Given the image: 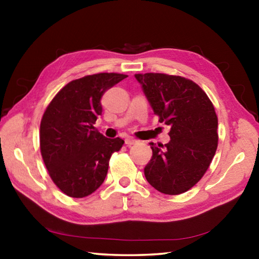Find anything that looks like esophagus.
Segmentation results:
<instances>
[{
	"instance_id": "34e87169",
	"label": "esophagus",
	"mask_w": 259,
	"mask_h": 259,
	"mask_svg": "<svg viewBox=\"0 0 259 259\" xmlns=\"http://www.w3.org/2000/svg\"><path fill=\"white\" fill-rule=\"evenodd\" d=\"M136 143H137V140H136V139H134V138H126L125 139V145L126 146H131V145H135V144Z\"/></svg>"
}]
</instances>
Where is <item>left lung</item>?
<instances>
[{"instance_id": "left-lung-1", "label": "left lung", "mask_w": 259, "mask_h": 259, "mask_svg": "<svg viewBox=\"0 0 259 259\" xmlns=\"http://www.w3.org/2000/svg\"><path fill=\"white\" fill-rule=\"evenodd\" d=\"M159 121L170 125V142L150 143L153 155L144 169L147 182L177 195L207 171L218 145V119L207 94L192 80L163 73L135 74Z\"/></svg>"}]
</instances>
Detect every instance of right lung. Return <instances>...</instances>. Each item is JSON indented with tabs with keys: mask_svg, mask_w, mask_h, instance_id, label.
<instances>
[{
	"mask_svg": "<svg viewBox=\"0 0 259 259\" xmlns=\"http://www.w3.org/2000/svg\"><path fill=\"white\" fill-rule=\"evenodd\" d=\"M128 75L98 73L67 83L46 108L40 150L52 182L71 198H84L102 185L109 159L124 140L106 138L95 129L103 95Z\"/></svg>",
	"mask_w": 259,
	"mask_h": 259,
	"instance_id": "add662e5",
	"label": "right lung"
}]
</instances>
